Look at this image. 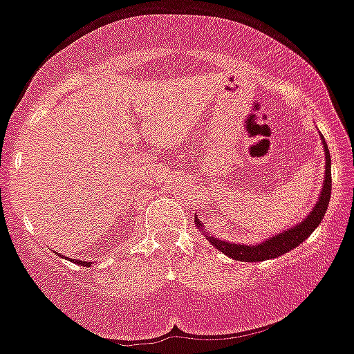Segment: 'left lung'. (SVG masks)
Returning <instances> with one entry per match:
<instances>
[{"label":"left lung","instance_id":"8db88e82","mask_svg":"<svg viewBox=\"0 0 354 354\" xmlns=\"http://www.w3.org/2000/svg\"><path fill=\"white\" fill-rule=\"evenodd\" d=\"M322 145H324L326 154V176L324 183H322L319 200H317L313 212L308 215V218H304V221L297 223L296 227L289 228V230L266 240L263 243H259V245H242V243L236 245V243H228L225 242V240H216L215 236L208 235V240L212 242V245H215L220 252H223L225 255H228V257L235 260H242V262H262V260L279 257V255L292 250V248H296L299 243L304 242V240L316 230V227L321 223V220L324 218L326 209H328L329 205V198H331V156H329L328 145L324 142V139H322ZM195 220L198 227H203V225L200 223V220H198V216Z\"/></svg>","mask_w":354,"mask_h":354}]
</instances>
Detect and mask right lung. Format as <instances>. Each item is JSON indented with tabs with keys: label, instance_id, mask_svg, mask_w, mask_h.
<instances>
[{
	"label": "right lung",
	"instance_id": "right-lung-1",
	"mask_svg": "<svg viewBox=\"0 0 354 354\" xmlns=\"http://www.w3.org/2000/svg\"><path fill=\"white\" fill-rule=\"evenodd\" d=\"M72 260H73V262H75V263H82L84 267H88V266H91V262L87 263V262H84V260H77V259H72Z\"/></svg>",
	"mask_w": 354,
	"mask_h": 354
}]
</instances>
